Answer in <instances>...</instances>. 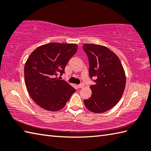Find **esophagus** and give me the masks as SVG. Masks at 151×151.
Masks as SVG:
<instances>
[{"label": "esophagus", "mask_w": 151, "mask_h": 151, "mask_svg": "<svg viewBox=\"0 0 151 151\" xmlns=\"http://www.w3.org/2000/svg\"><path fill=\"white\" fill-rule=\"evenodd\" d=\"M77 87L78 88H83L84 87V84L83 83H81L80 84H78Z\"/></svg>", "instance_id": "esophagus-1"}]
</instances>
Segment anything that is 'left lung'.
Returning <instances> with one entry per match:
<instances>
[{
    "instance_id": "obj_1",
    "label": "left lung",
    "mask_w": 151,
    "mask_h": 151,
    "mask_svg": "<svg viewBox=\"0 0 151 151\" xmlns=\"http://www.w3.org/2000/svg\"><path fill=\"white\" fill-rule=\"evenodd\" d=\"M83 49L88 58L90 77L96 78L84 105L94 113H103L121 99L126 83L124 70L118 57L108 47L91 43L84 44Z\"/></svg>"
}]
</instances>
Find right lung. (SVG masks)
Wrapping results in <instances>:
<instances>
[{"mask_svg": "<svg viewBox=\"0 0 151 151\" xmlns=\"http://www.w3.org/2000/svg\"><path fill=\"white\" fill-rule=\"evenodd\" d=\"M76 44L51 43L30 54L24 66V79L32 100L48 111L63 108L76 90L57 76L65 73L67 63L77 51Z\"/></svg>", "mask_w": 151, "mask_h": 151, "instance_id": "add662e5", "label": "right lung"}]
</instances>
